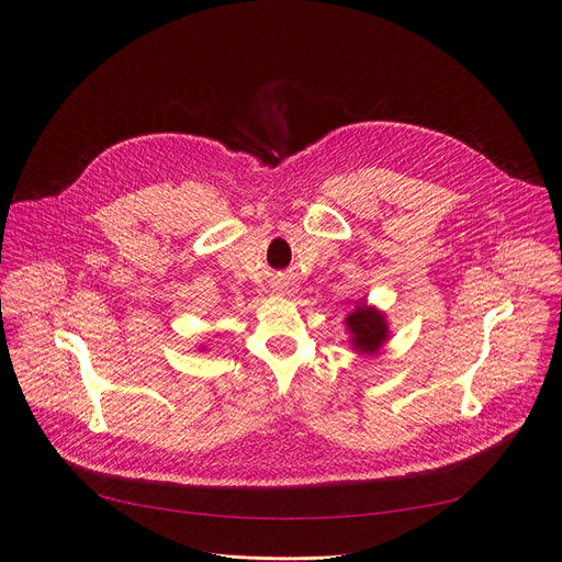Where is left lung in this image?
Wrapping results in <instances>:
<instances>
[{"label":"left lung","mask_w":562,"mask_h":562,"mask_svg":"<svg viewBox=\"0 0 562 562\" xmlns=\"http://www.w3.org/2000/svg\"><path fill=\"white\" fill-rule=\"evenodd\" d=\"M346 329L350 331L352 350L363 357H378L391 339L386 314L375 305H368L363 297H359L355 307L348 312Z\"/></svg>","instance_id":"8db88e82"}]
</instances>
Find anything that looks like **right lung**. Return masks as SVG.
<instances>
[{"label": "right lung", "mask_w": 562, "mask_h": 562, "mask_svg": "<svg viewBox=\"0 0 562 562\" xmlns=\"http://www.w3.org/2000/svg\"><path fill=\"white\" fill-rule=\"evenodd\" d=\"M201 350H203V346H201Z\"/></svg>", "instance_id": "add662e5"}]
</instances>
